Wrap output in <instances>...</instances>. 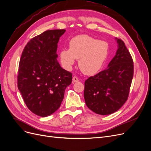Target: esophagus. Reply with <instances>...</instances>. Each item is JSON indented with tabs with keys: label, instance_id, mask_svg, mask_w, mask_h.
<instances>
[{
	"label": "esophagus",
	"instance_id": "esophagus-1",
	"mask_svg": "<svg viewBox=\"0 0 151 151\" xmlns=\"http://www.w3.org/2000/svg\"><path fill=\"white\" fill-rule=\"evenodd\" d=\"M79 81V79L77 78V77L76 76H74L72 77V83H77V82Z\"/></svg>",
	"mask_w": 151,
	"mask_h": 151
}]
</instances>
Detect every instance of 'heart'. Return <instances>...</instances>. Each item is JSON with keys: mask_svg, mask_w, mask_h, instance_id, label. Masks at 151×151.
<instances>
[{"mask_svg": "<svg viewBox=\"0 0 151 151\" xmlns=\"http://www.w3.org/2000/svg\"><path fill=\"white\" fill-rule=\"evenodd\" d=\"M109 47L108 42L87 35L76 36L69 42V49H62L60 59L63 67L70 70L78 59L81 70L86 75L98 72L108 57Z\"/></svg>", "mask_w": 151, "mask_h": 151, "instance_id": "obj_1", "label": "heart"}]
</instances>
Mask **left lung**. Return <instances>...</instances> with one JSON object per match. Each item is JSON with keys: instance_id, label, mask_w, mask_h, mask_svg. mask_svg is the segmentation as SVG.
<instances>
[{"instance_id": "left-lung-1", "label": "left lung", "mask_w": 151, "mask_h": 151, "mask_svg": "<svg viewBox=\"0 0 151 151\" xmlns=\"http://www.w3.org/2000/svg\"><path fill=\"white\" fill-rule=\"evenodd\" d=\"M118 50L108 68L84 83V96L91 110L101 115L118 111L129 97L134 63L124 42L116 38Z\"/></svg>"}]
</instances>
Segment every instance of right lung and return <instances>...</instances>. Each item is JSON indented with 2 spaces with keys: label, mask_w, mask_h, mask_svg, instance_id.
<instances>
[{
  "label": "right lung",
  "mask_w": 151,
  "mask_h": 151,
  "mask_svg": "<svg viewBox=\"0 0 151 151\" xmlns=\"http://www.w3.org/2000/svg\"><path fill=\"white\" fill-rule=\"evenodd\" d=\"M65 29L47 30L30 40L22 53L17 88L31 111L46 117L60 106L72 74L57 60V44Z\"/></svg>",
  "instance_id": "add662e5"
}]
</instances>
